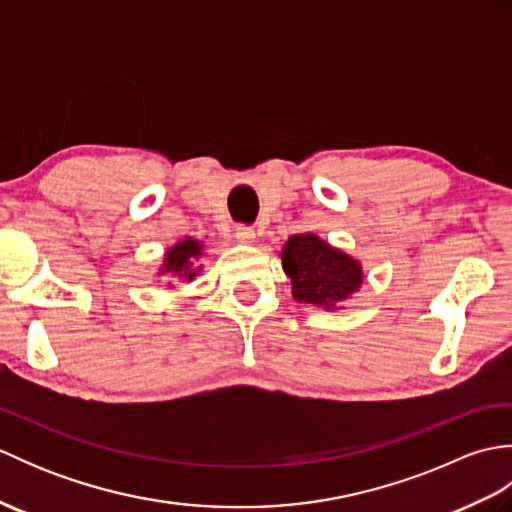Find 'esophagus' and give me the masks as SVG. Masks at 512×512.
<instances>
[{
	"mask_svg": "<svg viewBox=\"0 0 512 512\" xmlns=\"http://www.w3.org/2000/svg\"><path fill=\"white\" fill-rule=\"evenodd\" d=\"M235 239H237V242H242V244H250V242H253V239H255L253 226L239 224V226L235 228Z\"/></svg>",
	"mask_w": 512,
	"mask_h": 512,
	"instance_id": "1",
	"label": "esophagus"
}]
</instances>
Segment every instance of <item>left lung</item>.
Segmentation results:
<instances>
[{
    "label": "left lung",
    "mask_w": 512,
    "mask_h": 512,
    "mask_svg": "<svg viewBox=\"0 0 512 512\" xmlns=\"http://www.w3.org/2000/svg\"><path fill=\"white\" fill-rule=\"evenodd\" d=\"M281 266L290 277L295 301L323 310H339L365 279L358 259L314 233L288 237L281 250Z\"/></svg>",
    "instance_id": "obj_1"
}]
</instances>
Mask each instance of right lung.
I'll use <instances>...</instances> for the list:
<instances>
[{"mask_svg":"<svg viewBox=\"0 0 512 512\" xmlns=\"http://www.w3.org/2000/svg\"><path fill=\"white\" fill-rule=\"evenodd\" d=\"M202 253H204V244L200 239H193V237L180 239V242L167 248V253L162 257V264L158 268V277L193 281L202 270V264H198Z\"/></svg>","mask_w":512,"mask_h":512,"instance_id":"right-lung-1","label":"right lung"}]
</instances>
